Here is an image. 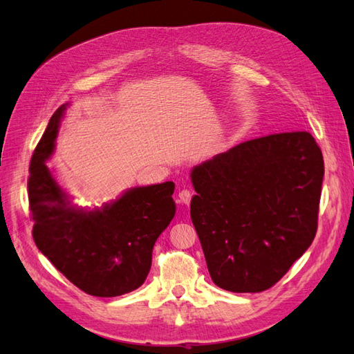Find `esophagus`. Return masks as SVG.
<instances>
[{"label":"esophagus","mask_w":354,"mask_h":354,"mask_svg":"<svg viewBox=\"0 0 354 354\" xmlns=\"http://www.w3.org/2000/svg\"><path fill=\"white\" fill-rule=\"evenodd\" d=\"M192 195H194V194H192V192L187 190V189L180 190V192H178V202L185 203V205H189L190 201H192Z\"/></svg>","instance_id":"obj_1"}]
</instances>
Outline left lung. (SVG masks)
Returning a JSON list of instances; mask_svg holds the SVG:
<instances>
[{
	"instance_id": "left-lung-1",
	"label": "left lung",
	"mask_w": 354,
	"mask_h": 354,
	"mask_svg": "<svg viewBox=\"0 0 354 354\" xmlns=\"http://www.w3.org/2000/svg\"><path fill=\"white\" fill-rule=\"evenodd\" d=\"M190 217L212 282L261 292L279 282L317 230L324 156L307 131L252 138L192 169Z\"/></svg>"
}]
</instances>
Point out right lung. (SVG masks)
Returning a JSON list of instances; mask_svg holds the SVG:
<instances>
[{
	"label": "right lung",
	"instance_id": "add662e5",
	"mask_svg": "<svg viewBox=\"0 0 354 354\" xmlns=\"http://www.w3.org/2000/svg\"><path fill=\"white\" fill-rule=\"evenodd\" d=\"M65 109L62 104L53 113L30 159L32 236L51 264L85 294L131 292L146 281L153 245L176 214L174 183L130 189L100 209L72 205L46 165Z\"/></svg>",
	"mask_w": 354,
	"mask_h": 354
}]
</instances>
